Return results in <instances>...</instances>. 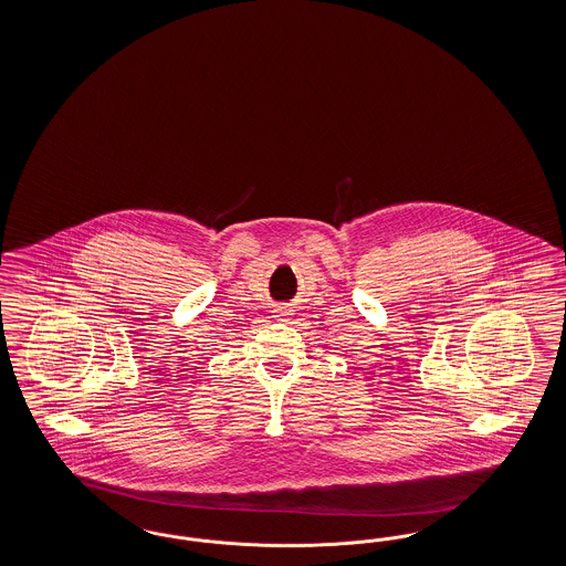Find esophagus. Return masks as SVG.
<instances>
[{"mask_svg":"<svg viewBox=\"0 0 566 566\" xmlns=\"http://www.w3.org/2000/svg\"><path fill=\"white\" fill-rule=\"evenodd\" d=\"M292 308L289 305H280V307L275 308V317H280V319H284V317H289L291 315Z\"/></svg>","mask_w":566,"mask_h":566,"instance_id":"1","label":"esophagus"}]
</instances>
